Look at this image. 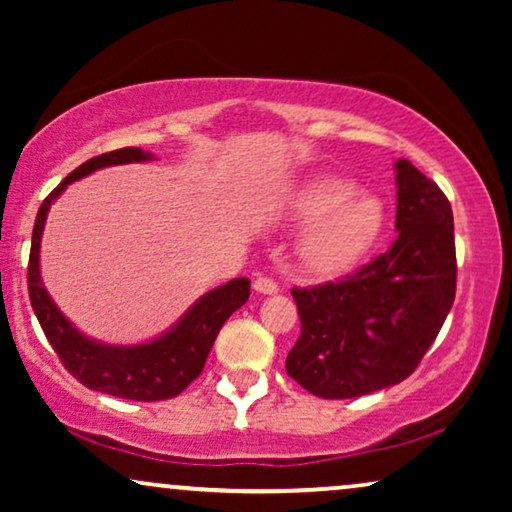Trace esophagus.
<instances>
[{
    "label": "esophagus",
    "instance_id": "esophagus-1",
    "mask_svg": "<svg viewBox=\"0 0 512 512\" xmlns=\"http://www.w3.org/2000/svg\"><path fill=\"white\" fill-rule=\"evenodd\" d=\"M254 291L256 293H265V296H272V293L279 291V286H277V282L272 277H256Z\"/></svg>",
    "mask_w": 512,
    "mask_h": 512
}]
</instances>
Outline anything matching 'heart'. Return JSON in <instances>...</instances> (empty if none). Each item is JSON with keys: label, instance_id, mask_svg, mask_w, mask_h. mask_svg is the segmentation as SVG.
<instances>
[{"label": "heart", "instance_id": "heart-1", "mask_svg": "<svg viewBox=\"0 0 512 512\" xmlns=\"http://www.w3.org/2000/svg\"><path fill=\"white\" fill-rule=\"evenodd\" d=\"M347 179L321 177L293 193L289 214L298 223H312L298 247L300 263L314 275H335L349 268L377 240L384 209L373 195H354Z\"/></svg>", "mask_w": 512, "mask_h": 512}]
</instances>
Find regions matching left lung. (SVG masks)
Masks as SVG:
<instances>
[{"mask_svg":"<svg viewBox=\"0 0 512 512\" xmlns=\"http://www.w3.org/2000/svg\"><path fill=\"white\" fill-rule=\"evenodd\" d=\"M396 186L398 237L384 254L338 282L291 289L300 338L286 373L319 398H356L403 382L454 303L450 200L403 158Z\"/></svg>","mask_w":512,"mask_h":512,"instance_id":"1","label":"left lung"}]
</instances>
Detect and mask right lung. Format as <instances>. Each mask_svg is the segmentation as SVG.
Segmentation results:
<instances>
[{
    "label": "right lung",
    "mask_w": 512,
    "mask_h": 512,
    "mask_svg": "<svg viewBox=\"0 0 512 512\" xmlns=\"http://www.w3.org/2000/svg\"><path fill=\"white\" fill-rule=\"evenodd\" d=\"M153 160L149 151L125 146V149L102 153L86 160L60 181V186L41 202L32 230L30 265H27V289L30 303L44 328L48 342L60 356L62 366L79 380L83 387L102 394L128 398V401H165L174 398L202 373L221 326L235 310L249 300L251 282L247 277L230 279L228 284L205 293L170 331L144 345H104L76 331L65 314L48 296L39 272V249L44 223L53 200L76 179L88 177L95 170L111 165L146 163Z\"/></svg>",
    "instance_id": "right-lung-1"
}]
</instances>
